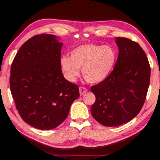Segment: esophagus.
Instances as JSON below:
<instances>
[{
  "instance_id": "1",
  "label": "esophagus",
  "mask_w": 160,
  "mask_h": 160,
  "mask_svg": "<svg viewBox=\"0 0 160 160\" xmlns=\"http://www.w3.org/2000/svg\"><path fill=\"white\" fill-rule=\"evenodd\" d=\"M87 92H88V89L86 88H84V87H79V92L81 95H84Z\"/></svg>"
}]
</instances>
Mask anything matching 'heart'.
<instances>
[{
  "mask_svg": "<svg viewBox=\"0 0 160 160\" xmlns=\"http://www.w3.org/2000/svg\"><path fill=\"white\" fill-rule=\"evenodd\" d=\"M115 61L116 53L112 47L85 44L72 50L70 58L62 57L60 63L68 80L75 81L82 68L84 79L90 84H96L109 76Z\"/></svg>",
  "mask_w": 160,
  "mask_h": 160,
  "instance_id": "obj_1",
  "label": "heart"
}]
</instances>
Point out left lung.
<instances>
[{"mask_svg": "<svg viewBox=\"0 0 160 160\" xmlns=\"http://www.w3.org/2000/svg\"><path fill=\"white\" fill-rule=\"evenodd\" d=\"M119 54L112 71L104 80L91 87L95 101L92 117L105 126L128 123L140 112L148 92L151 68L138 42L116 37Z\"/></svg>", "mask_w": 160, "mask_h": 160, "instance_id": "left-lung-1", "label": "left lung"}]
</instances>
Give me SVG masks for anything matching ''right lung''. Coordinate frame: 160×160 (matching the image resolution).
I'll use <instances>...</instances> for the list:
<instances>
[{
    "label": "right lung",
    "mask_w": 160,
    "mask_h": 160,
    "mask_svg": "<svg viewBox=\"0 0 160 160\" xmlns=\"http://www.w3.org/2000/svg\"><path fill=\"white\" fill-rule=\"evenodd\" d=\"M62 45L54 35H35L20 48L12 63L10 90L17 110L38 129L60 125L79 97L78 85L62 75Z\"/></svg>",
    "instance_id": "1"
}]
</instances>
